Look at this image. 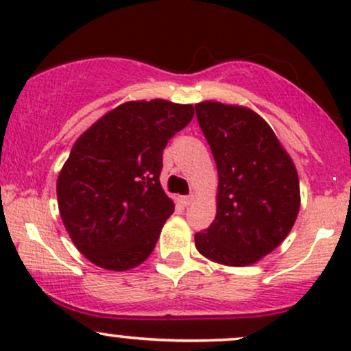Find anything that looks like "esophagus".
Returning <instances> with one entry per match:
<instances>
[{
  "instance_id": "1",
  "label": "esophagus",
  "mask_w": 351,
  "mask_h": 351,
  "mask_svg": "<svg viewBox=\"0 0 351 351\" xmlns=\"http://www.w3.org/2000/svg\"><path fill=\"white\" fill-rule=\"evenodd\" d=\"M180 202H182L184 206H188V205H191V203L195 202V196H193V195H186V196H182V198H180Z\"/></svg>"
}]
</instances>
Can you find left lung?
Here are the masks:
<instances>
[{
    "label": "left lung",
    "instance_id": "obj_1",
    "mask_svg": "<svg viewBox=\"0 0 351 351\" xmlns=\"http://www.w3.org/2000/svg\"><path fill=\"white\" fill-rule=\"evenodd\" d=\"M195 110L218 169L217 217L195 234L196 250L221 265H253L295 225L298 173L255 111L218 101L198 103Z\"/></svg>",
    "mask_w": 351,
    "mask_h": 351
}]
</instances>
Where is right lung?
Here are the masks:
<instances>
[{"mask_svg": "<svg viewBox=\"0 0 351 351\" xmlns=\"http://www.w3.org/2000/svg\"><path fill=\"white\" fill-rule=\"evenodd\" d=\"M191 105L123 103L73 145L56 183L61 219L91 263L125 271L152 255L175 205L163 191V149L191 121Z\"/></svg>", "mask_w": 351, "mask_h": 351, "instance_id": "right-lung-1", "label": "right lung"}]
</instances>
